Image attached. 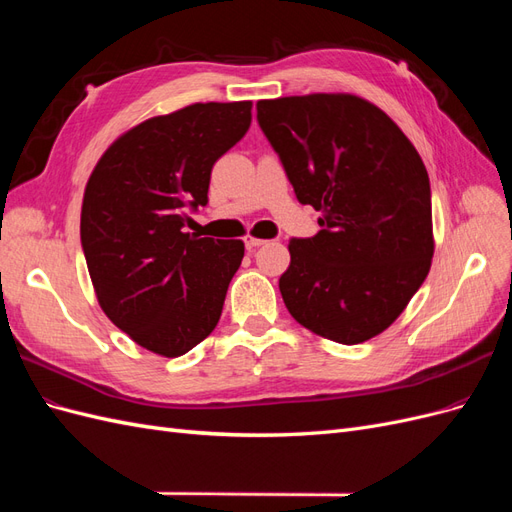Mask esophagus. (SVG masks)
<instances>
[{"label":"esophagus","instance_id":"34e87169","mask_svg":"<svg viewBox=\"0 0 512 512\" xmlns=\"http://www.w3.org/2000/svg\"><path fill=\"white\" fill-rule=\"evenodd\" d=\"M262 243H265V239H258V237H252V235H245V247H247V250H256V247H260Z\"/></svg>","mask_w":512,"mask_h":512}]
</instances>
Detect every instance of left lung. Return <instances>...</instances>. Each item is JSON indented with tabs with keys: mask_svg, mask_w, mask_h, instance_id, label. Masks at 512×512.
<instances>
[{
	"mask_svg": "<svg viewBox=\"0 0 512 512\" xmlns=\"http://www.w3.org/2000/svg\"><path fill=\"white\" fill-rule=\"evenodd\" d=\"M258 123L299 203L322 213L288 243L290 316L337 344H363L404 312L433 258L427 168L397 123L354 94L258 100Z\"/></svg>",
	"mask_w": 512,
	"mask_h": 512,
	"instance_id": "left-lung-1",
	"label": "left lung"
}]
</instances>
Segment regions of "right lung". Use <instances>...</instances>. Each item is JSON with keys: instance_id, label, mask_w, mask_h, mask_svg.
I'll use <instances>...</instances> for the list:
<instances>
[{"instance_id": "right-lung-1", "label": "right lung", "mask_w": 512, "mask_h": 512, "mask_svg": "<svg viewBox=\"0 0 512 512\" xmlns=\"http://www.w3.org/2000/svg\"><path fill=\"white\" fill-rule=\"evenodd\" d=\"M252 102H196L111 143L85 185L81 243L102 312L141 348L175 359L215 329L241 239L183 232L211 168L241 141Z\"/></svg>"}]
</instances>
